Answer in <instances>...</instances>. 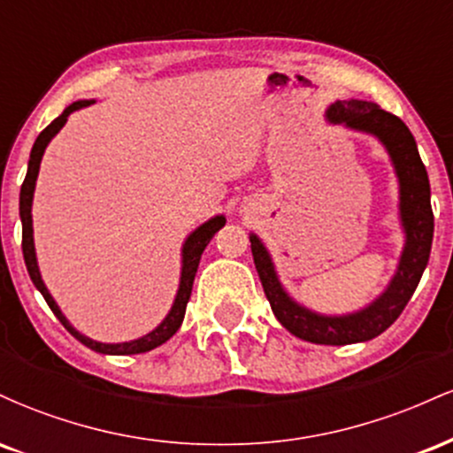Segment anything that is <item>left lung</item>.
<instances>
[{
	"label": "left lung",
	"instance_id": "1",
	"mask_svg": "<svg viewBox=\"0 0 453 453\" xmlns=\"http://www.w3.org/2000/svg\"><path fill=\"white\" fill-rule=\"evenodd\" d=\"M326 121L353 132L375 136L392 161L398 179V219L404 234L398 266L388 288L372 303L345 315H326L306 309L280 283L273 256L257 234H249L264 294L285 330L315 345H351L371 341L386 332L413 296L430 257L434 217L430 206V183L413 134L398 117L366 100H336L326 111Z\"/></svg>",
	"mask_w": 453,
	"mask_h": 453
}]
</instances>
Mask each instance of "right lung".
<instances>
[{"instance_id": "obj_1", "label": "right lung", "mask_w": 453, "mask_h": 453, "mask_svg": "<svg viewBox=\"0 0 453 453\" xmlns=\"http://www.w3.org/2000/svg\"><path fill=\"white\" fill-rule=\"evenodd\" d=\"M96 104V100H78L74 104L65 108L59 117L50 123L49 127L35 138L34 149H31L29 155V164H27V174H25L23 187H20V197H19V215H20V226H23V257H25V266H27V273L31 280H34L35 289L44 296L46 304L50 306L57 319L64 324V327L74 336L76 341H81L82 345L89 347V349L104 353V356H132V353H144L155 349V347L164 345L165 341L173 339L179 330L180 324L185 319V309L187 303H189V296H191V288H194V279L197 273V264H200L202 253H204L206 244L211 242V238L215 236L217 232L226 226V217L223 215H215L211 217L209 221H204L202 226H197L189 236L185 238L183 249H180V279H179V289H176L174 296V303L170 306L168 315L161 319L159 326H155L153 330L147 332L144 336H138L134 341H126V342H100V341H93L89 336H85L82 332H78L74 326L67 321V317L61 313L59 304L55 303V298L50 296L49 288L44 285L42 274H40L38 268V257H35V244H34V219H31V204H34V191H35V180H38V173H40V164H42V155L49 142L53 140L59 129L67 123V117L72 112L81 111V108L91 106Z\"/></svg>"}]
</instances>
